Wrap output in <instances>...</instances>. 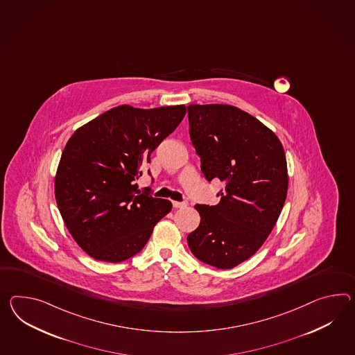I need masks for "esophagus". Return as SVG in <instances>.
<instances>
[{"label":"esophagus","mask_w":355,"mask_h":355,"mask_svg":"<svg viewBox=\"0 0 355 355\" xmlns=\"http://www.w3.org/2000/svg\"><path fill=\"white\" fill-rule=\"evenodd\" d=\"M174 208H186L187 207V202L186 201H173Z\"/></svg>","instance_id":"esophagus-1"}]
</instances>
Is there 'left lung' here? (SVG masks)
Segmentation results:
<instances>
[{
  "label": "left lung",
  "instance_id": "left-lung-1",
  "mask_svg": "<svg viewBox=\"0 0 355 355\" xmlns=\"http://www.w3.org/2000/svg\"><path fill=\"white\" fill-rule=\"evenodd\" d=\"M187 112L201 172L225 183L216 205H195L201 219L189 248L209 266L234 268L259 250L284 208L285 151L272 130L239 107L192 104Z\"/></svg>",
  "mask_w": 355,
  "mask_h": 355
}]
</instances>
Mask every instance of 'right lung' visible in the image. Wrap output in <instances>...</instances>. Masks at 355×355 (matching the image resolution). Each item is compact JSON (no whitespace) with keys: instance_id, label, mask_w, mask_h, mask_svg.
I'll use <instances>...</instances> for the list:
<instances>
[{"instance_id":"1","label":"right lung","mask_w":355,"mask_h":355,"mask_svg":"<svg viewBox=\"0 0 355 355\" xmlns=\"http://www.w3.org/2000/svg\"><path fill=\"white\" fill-rule=\"evenodd\" d=\"M184 114V105H121L82 125L65 145L55 177L56 204L73 239L94 259H130L172 210L169 200L139 191L136 181Z\"/></svg>"}]
</instances>
